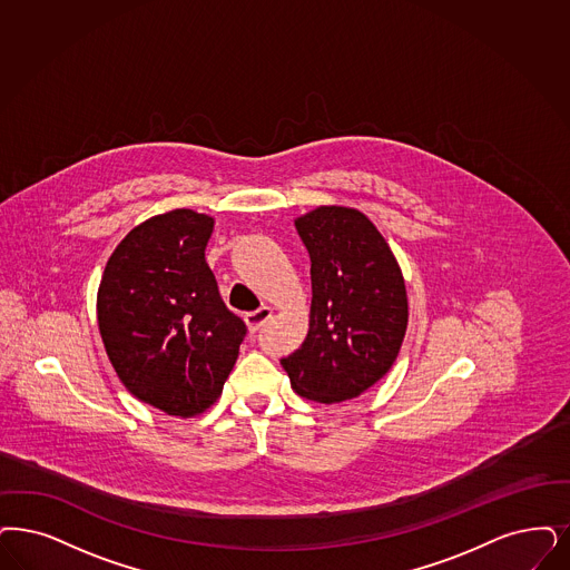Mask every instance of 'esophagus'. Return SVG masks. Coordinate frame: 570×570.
<instances>
[{
  "label": "esophagus",
  "instance_id": "34e87169",
  "mask_svg": "<svg viewBox=\"0 0 570 570\" xmlns=\"http://www.w3.org/2000/svg\"><path fill=\"white\" fill-rule=\"evenodd\" d=\"M271 316H273V311L268 306H262V308H257L254 313H247L245 315V323H247L249 332H257Z\"/></svg>",
  "mask_w": 570,
  "mask_h": 570
}]
</instances>
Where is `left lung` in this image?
<instances>
[{
    "mask_svg": "<svg viewBox=\"0 0 570 570\" xmlns=\"http://www.w3.org/2000/svg\"><path fill=\"white\" fill-rule=\"evenodd\" d=\"M311 255L308 334L281 358L295 393L318 403L353 400L395 363L407 327L400 264L357 209L316 207L295 219Z\"/></svg>",
    "mask_w": 570,
    "mask_h": 570,
    "instance_id": "8db88e82",
    "label": "left lung"
}]
</instances>
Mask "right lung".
Masks as SVG:
<instances>
[{"label":"right lung","mask_w":570,"mask_h":570,"mask_svg":"<svg viewBox=\"0 0 570 570\" xmlns=\"http://www.w3.org/2000/svg\"><path fill=\"white\" fill-rule=\"evenodd\" d=\"M213 217L175 209L149 217L109 257L97 321L118 379L170 416L203 414L222 395L247 334L205 259Z\"/></svg>","instance_id":"right-lung-1"}]
</instances>
